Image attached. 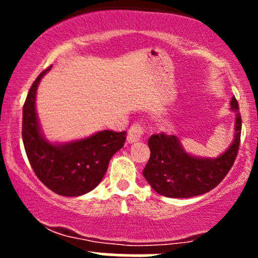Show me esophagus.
Returning a JSON list of instances; mask_svg holds the SVG:
<instances>
[{
    "instance_id": "1",
    "label": "esophagus",
    "mask_w": 258,
    "mask_h": 258,
    "mask_svg": "<svg viewBox=\"0 0 258 258\" xmlns=\"http://www.w3.org/2000/svg\"><path fill=\"white\" fill-rule=\"evenodd\" d=\"M146 127L142 122H135L128 130V135H127V140L128 142H136L140 141V140L144 137L145 132H146Z\"/></svg>"
}]
</instances>
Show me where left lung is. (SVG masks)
Returning <instances> with one entry per match:
<instances>
[{
  "label": "left lung",
  "mask_w": 258,
  "mask_h": 258,
  "mask_svg": "<svg viewBox=\"0 0 258 258\" xmlns=\"http://www.w3.org/2000/svg\"><path fill=\"white\" fill-rule=\"evenodd\" d=\"M231 110L236 113L235 140L231 147L215 160L187 155L173 135L161 132L148 139L151 156L144 168V176L157 194L187 199L206 194L221 183L235 163L241 141L242 119L236 97L231 101Z\"/></svg>",
  "instance_id": "8db88e82"
}]
</instances>
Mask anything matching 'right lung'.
<instances>
[{
	"label": "right lung",
	"mask_w": 258,
	"mask_h": 258,
	"mask_svg": "<svg viewBox=\"0 0 258 258\" xmlns=\"http://www.w3.org/2000/svg\"><path fill=\"white\" fill-rule=\"evenodd\" d=\"M47 70L32 83L23 105V146L33 172L46 187L61 196H81L92 191L103 178L111 157L126 142V131L105 130L67 145L46 142L38 127L35 97L38 82Z\"/></svg>",
	"instance_id": "obj_1"
}]
</instances>
